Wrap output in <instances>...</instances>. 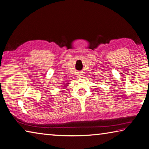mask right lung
<instances>
[{
  "instance_id": "obj_1",
  "label": "right lung",
  "mask_w": 149,
  "mask_h": 149,
  "mask_svg": "<svg viewBox=\"0 0 149 149\" xmlns=\"http://www.w3.org/2000/svg\"><path fill=\"white\" fill-rule=\"evenodd\" d=\"M68 84H66V85H64V86H65V87H66V86H68Z\"/></svg>"
}]
</instances>
